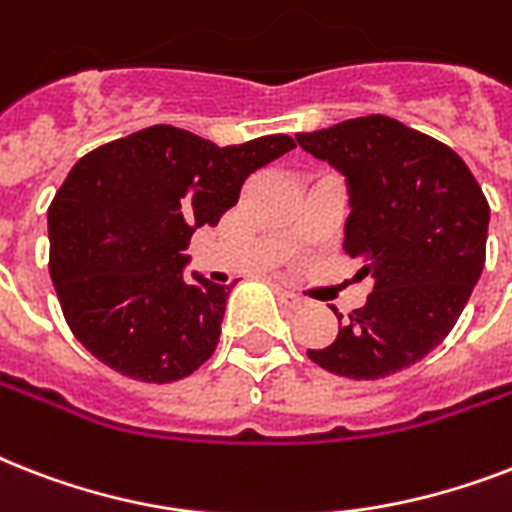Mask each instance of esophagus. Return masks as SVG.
<instances>
[{
  "instance_id": "1",
  "label": "esophagus",
  "mask_w": 512,
  "mask_h": 512,
  "mask_svg": "<svg viewBox=\"0 0 512 512\" xmlns=\"http://www.w3.org/2000/svg\"><path fill=\"white\" fill-rule=\"evenodd\" d=\"M276 295H279V300L287 305V308H303L305 305V297H300L297 292H292V289L281 287V284H276Z\"/></svg>"
}]
</instances>
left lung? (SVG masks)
Segmentation results:
<instances>
[{"instance_id":"left-lung-1","label":"left lung","mask_w":512,"mask_h":512,"mask_svg":"<svg viewBox=\"0 0 512 512\" xmlns=\"http://www.w3.org/2000/svg\"><path fill=\"white\" fill-rule=\"evenodd\" d=\"M297 143L348 180L342 249L372 273L364 308L308 358L350 380H382L417 364L460 319L486 263L489 201L441 140L372 114L300 132Z\"/></svg>"}]
</instances>
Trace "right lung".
Instances as JSON below:
<instances>
[{
  "label": "right lung",
  "mask_w": 512,
  "mask_h": 512,
  "mask_svg": "<svg viewBox=\"0 0 512 512\" xmlns=\"http://www.w3.org/2000/svg\"><path fill=\"white\" fill-rule=\"evenodd\" d=\"M292 148L289 135L220 148L154 124L82 156L47 209L50 276L76 340L132 380L196 372L215 353L233 284L185 279L183 249Z\"/></svg>",
  "instance_id": "right-lung-1"
}]
</instances>
